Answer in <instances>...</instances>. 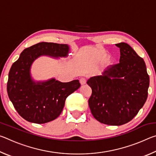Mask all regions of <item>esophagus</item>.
Wrapping results in <instances>:
<instances>
[{"label":"esophagus","instance_id":"34e87169","mask_svg":"<svg viewBox=\"0 0 156 156\" xmlns=\"http://www.w3.org/2000/svg\"><path fill=\"white\" fill-rule=\"evenodd\" d=\"M80 83L82 84V85H84V84H85L87 83V79L85 78H80Z\"/></svg>","mask_w":156,"mask_h":156}]
</instances>
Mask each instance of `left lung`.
<instances>
[{"label": "left lung", "instance_id": "left-lung-1", "mask_svg": "<svg viewBox=\"0 0 156 156\" xmlns=\"http://www.w3.org/2000/svg\"><path fill=\"white\" fill-rule=\"evenodd\" d=\"M120 48L118 64L107 67L102 75L87 82L92 94L89 106L100 122L122 125L131 121L143 107L148 96L149 76L144 60L127 43Z\"/></svg>", "mask_w": 156, "mask_h": 156}]
</instances>
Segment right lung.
I'll return each mask as SVG.
<instances>
[{
    "mask_svg": "<svg viewBox=\"0 0 156 156\" xmlns=\"http://www.w3.org/2000/svg\"><path fill=\"white\" fill-rule=\"evenodd\" d=\"M69 51L67 44L42 42L25 49L12 65L7 94L18 114L28 122L43 124L56 119L67 96L80 87L78 80L61 83L55 78L43 82L31 78V66L38 57H67Z\"/></svg>",
    "mask_w": 156,
    "mask_h": 156,
    "instance_id": "obj_1",
    "label": "right lung"
}]
</instances>
